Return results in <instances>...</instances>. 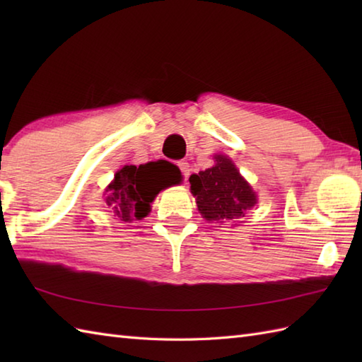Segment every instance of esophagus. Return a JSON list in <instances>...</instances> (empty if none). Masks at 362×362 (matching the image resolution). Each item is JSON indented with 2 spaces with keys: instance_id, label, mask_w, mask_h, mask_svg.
Masks as SVG:
<instances>
[{
  "instance_id": "34e87169",
  "label": "esophagus",
  "mask_w": 362,
  "mask_h": 362,
  "mask_svg": "<svg viewBox=\"0 0 362 362\" xmlns=\"http://www.w3.org/2000/svg\"><path fill=\"white\" fill-rule=\"evenodd\" d=\"M177 166L180 168V171H182L183 177H185V180H187L188 175H189V165H188V161L182 160V161H179V163H177Z\"/></svg>"
}]
</instances>
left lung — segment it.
I'll use <instances>...</instances> for the list:
<instances>
[{
    "instance_id": "obj_1",
    "label": "left lung",
    "mask_w": 362,
    "mask_h": 362,
    "mask_svg": "<svg viewBox=\"0 0 362 362\" xmlns=\"http://www.w3.org/2000/svg\"><path fill=\"white\" fill-rule=\"evenodd\" d=\"M214 166L189 177L202 218L214 224L241 219L258 202L255 191L226 156H214Z\"/></svg>"
}]
</instances>
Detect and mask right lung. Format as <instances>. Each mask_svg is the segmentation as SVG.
Wrapping results in <instances>:
<instances>
[{
    "label": "right lung",
    "instance_id": "add662e5",
    "mask_svg": "<svg viewBox=\"0 0 362 362\" xmlns=\"http://www.w3.org/2000/svg\"><path fill=\"white\" fill-rule=\"evenodd\" d=\"M179 169L166 160L146 165H126L115 174L105 188V205L122 222L140 221L148 216L151 204L161 189L180 183Z\"/></svg>",
    "mask_w": 362,
    "mask_h": 362
}]
</instances>
